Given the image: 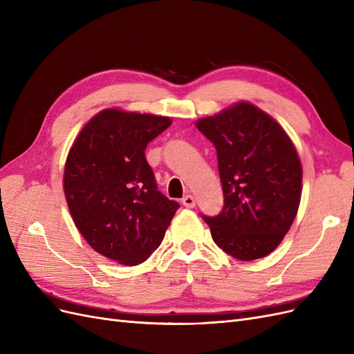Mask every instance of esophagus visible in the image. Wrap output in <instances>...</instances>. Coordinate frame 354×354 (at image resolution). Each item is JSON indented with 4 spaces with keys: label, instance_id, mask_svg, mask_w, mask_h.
Wrapping results in <instances>:
<instances>
[{
    "label": "esophagus",
    "instance_id": "esophagus-1",
    "mask_svg": "<svg viewBox=\"0 0 354 354\" xmlns=\"http://www.w3.org/2000/svg\"><path fill=\"white\" fill-rule=\"evenodd\" d=\"M181 203H183L186 208H194L196 205V201L192 195H186L183 199H181Z\"/></svg>",
    "mask_w": 354,
    "mask_h": 354
}]
</instances>
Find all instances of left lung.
<instances>
[{"label":"left lung","mask_w":354,"mask_h":354,"mask_svg":"<svg viewBox=\"0 0 354 354\" xmlns=\"http://www.w3.org/2000/svg\"><path fill=\"white\" fill-rule=\"evenodd\" d=\"M198 130L214 143L224 207L202 216L218 248L242 261L269 255L288 233L301 199L297 149L270 115L248 102L202 118Z\"/></svg>","instance_id":"8db88e82"}]
</instances>
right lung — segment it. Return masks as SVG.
<instances>
[{"label":"right lung","mask_w":354,"mask_h":354,"mask_svg":"<svg viewBox=\"0 0 354 354\" xmlns=\"http://www.w3.org/2000/svg\"><path fill=\"white\" fill-rule=\"evenodd\" d=\"M171 118L104 109L85 124L66 158L71 216L94 251L124 266L146 261L178 203L158 190L145 149Z\"/></svg>","instance_id":"add662e5"}]
</instances>
